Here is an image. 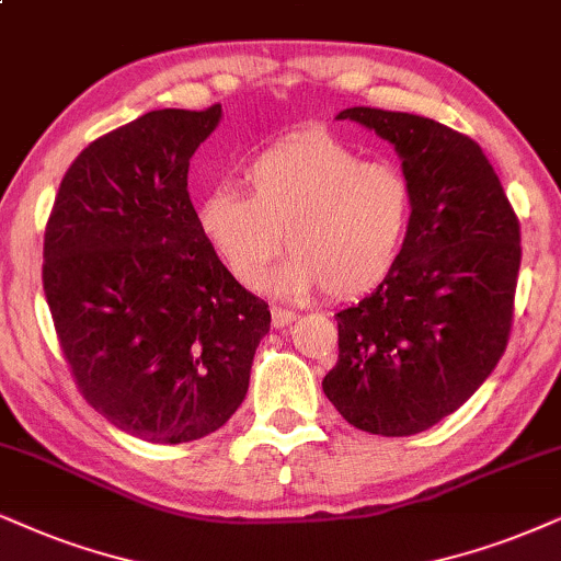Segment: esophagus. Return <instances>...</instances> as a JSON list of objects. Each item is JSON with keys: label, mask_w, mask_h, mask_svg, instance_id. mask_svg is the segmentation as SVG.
<instances>
[{"label": "esophagus", "mask_w": 561, "mask_h": 561, "mask_svg": "<svg viewBox=\"0 0 561 561\" xmlns=\"http://www.w3.org/2000/svg\"><path fill=\"white\" fill-rule=\"evenodd\" d=\"M270 314H273V328H286V324H291L296 320V312H291V309L273 307Z\"/></svg>", "instance_id": "obj_1"}]
</instances>
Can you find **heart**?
Wrapping results in <instances>:
<instances>
[{"instance_id":"heart-1","label":"heart","mask_w":561,"mask_h":561,"mask_svg":"<svg viewBox=\"0 0 561 561\" xmlns=\"http://www.w3.org/2000/svg\"><path fill=\"white\" fill-rule=\"evenodd\" d=\"M244 192L216 186L199 199L197 228L231 278L254 288L291 249L273 286L324 288L354 299L390 278L411 226V186L396 165L364 158L328 135L275 142L247 165Z\"/></svg>"}]
</instances>
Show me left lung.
Listing matches in <instances>:
<instances>
[{
    "instance_id": "left-lung-1",
    "label": "left lung",
    "mask_w": 561,
    "mask_h": 561,
    "mask_svg": "<svg viewBox=\"0 0 561 561\" xmlns=\"http://www.w3.org/2000/svg\"><path fill=\"white\" fill-rule=\"evenodd\" d=\"M396 145L411 186L403 254L337 320L322 390L351 426L408 437L449 416L494 371L515 314L520 224L479 142L416 114H337Z\"/></svg>"
}]
</instances>
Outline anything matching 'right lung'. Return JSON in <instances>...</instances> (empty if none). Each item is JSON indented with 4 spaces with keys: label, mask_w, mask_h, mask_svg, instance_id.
<instances>
[{
    "label": "right lung",
    "mask_w": 561,
    "mask_h": 561,
    "mask_svg": "<svg viewBox=\"0 0 561 561\" xmlns=\"http://www.w3.org/2000/svg\"><path fill=\"white\" fill-rule=\"evenodd\" d=\"M220 122L161 108L99 137L61 179L44 233V294L75 385L137 439L179 445L241 405L267 304L197 228L190 158Z\"/></svg>",
    "instance_id": "1"
}]
</instances>
